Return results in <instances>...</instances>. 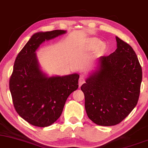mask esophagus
<instances>
[{
	"instance_id": "34e87169",
	"label": "esophagus",
	"mask_w": 148,
	"mask_h": 148,
	"mask_svg": "<svg viewBox=\"0 0 148 148\" xmlns=\"http://www.w3.org/2000/svg\"><path fill=\"white\" fill-rule=\"evenodd\" d=\"M84 82V77L83 75H81L79 79V86H81L82 84Z\"/></svg>"
}]
</instances>
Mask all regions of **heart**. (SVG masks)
Instances as JSON below:
<instances>
[{
	"label": "heart",
	"mask_w": 148,
	"mask_h": 148,
	"mask_svg": "<svg viewBox=\"0 0 148 148\" xmlns=\"http://www.w3.org/2000/svg\"><path fill=\"white\" fill-rule=\"evenodd\" d=\"M90 43H91L92 45H93V46H100V45L102 43L101 41H100V40L97 39H91L90 40ZM102 48H105V46L102 45Z\"/></svg>",
	"instance_id": "heart-1"
}]
</instances>
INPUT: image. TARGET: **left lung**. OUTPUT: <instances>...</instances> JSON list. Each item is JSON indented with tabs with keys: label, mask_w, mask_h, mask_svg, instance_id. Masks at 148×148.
Segmentation results:
<instances>
[{
	"label": "left lung",
	"mask_w": 148,
	"mask_h": 148,
	"mask_svg": "<svg viewBox=\"0 0 148 148\" xmlns=\"http://www.w3.org/2000/svg\"><path fill=\"white\" fill-rule=\"evenodd\" d=\"M117 48L100 57L94 70L81 86L85 109L98 125L119 124L136 107L140 94L142 69L129 44L116 36Z\"/></svg>",
	"instance_id": "8db88e82"
}]
</instances>
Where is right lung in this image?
Returning a JSON list of instances; mask_svg holds the SVG:
<instances>
[{
	"label": "right lung",
	"instance_id": "add662e5",
	"mask_svg": "<svg viewBox=\"0 0 148 148\" xmlns=\"http://www.w3.org/2000/svg\"><path fill=\"white\" fill-rule=\"evenodd\" d=\"M66 33L62 29L35 33L16 58L10 80L13 104L18 115L34 126L53 124L68 97L78 88L77 73L49 77L41 70L36 56L41 43Z\"/></svg>",
	"mask_w": 148,
	"mask_h": 148
}]
</instances>
